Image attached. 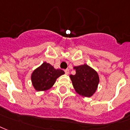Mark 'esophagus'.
Masks as SVG:
<instances>
[{"label": "esophagus", "mask_w": 130, "mask_h": 130, "mask_svg": "<svg viewBox=\"0 0 130 130\" xmlns=\"http://www.w3.org/2000/svg\"><path fill=\"white\" fill-rule=\"evenodd\" d=\"M64 72H65V74H67V75L69 74V70H68V69H66V70H64Z\"/></svg>", "instance_id": "obj_1"}]
</instances>
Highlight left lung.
Segmentation results:
<instances>
[{"label":"left lung","mask_w":130,"mask_h":130,"mask_svg":"<svg viewBox=\"0 0 130 130\" xmlns=\"http://www.w3.org/2000/svg\"><path fill=\"white\" fill-rule=\"evenodd\" d=\"M73 68L76 74L70 75V78L75 91L83 97H91L97 90L100 82L96 70L86 64Z\"/></svg>","instance_id":"obj_1"}]
</instances>
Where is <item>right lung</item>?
<instances>
[{"instance_id": "add662e5", "label": "right lung", "mask_w": 130, "mask_h": 130, "mask_svg": "<svg viewBox=\"0 0 130 130\" xmlns=\"http://www.w3.org/2000/svg\"><path fill=\"white\" fill-rule=\"evenodd\" d=\"M65 72L60 69H56L47 62L33 70L31 74V81L33 87L37 91H45L53 87L58 77Z\"/></svg>"}]
</instances>
